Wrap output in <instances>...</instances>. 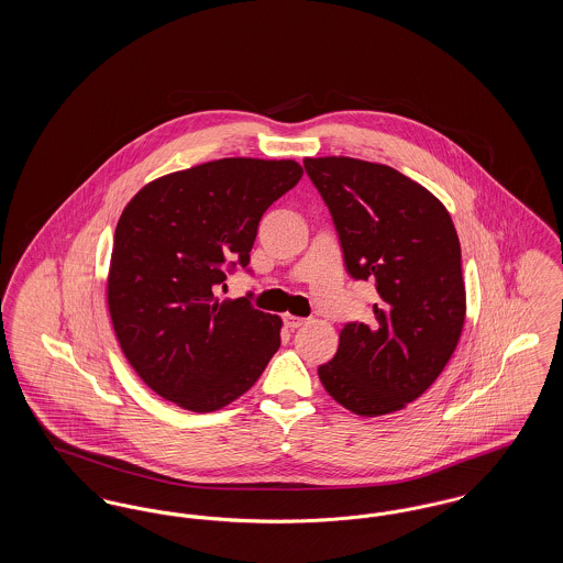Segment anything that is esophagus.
I'll list each match as a JSON object with an SVG mask.
<instances>
[{"mask_svg": "<svg viewBox=\"0 0 563 563\" xmlns=\"http://www.w3.org/2000/svg\"><path fill=\"white\" fill-rule=\"evenodd\" d=\"M285 324H287L289 329H299V327H303V324H306V319H301V317H294V314H285Z\"/></svg>", "mask_w": 563, "mask_h": 563, "instance_id": "obj_1", "label": "esophagus"}]
</instances>
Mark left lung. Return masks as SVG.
<instances>
[{
  "mask_svg": "<svg viewBox=\"0 0 563 563\" xmlns=\"http://www.w3.org/2000/svg\"><path fill=\"white\" fill-rule=\"evenodd\" d=\"M303 168L333 217L344 264L375 280V321L349 322L319 367L324 390L356 416L399 411L452 358L466 317L460 241L443 202L399 170L346 156Z\"/></svg>",
  "mask_w": 563,
  "mask_h": 563,
  "instance_id": "left-lung-1",
  "label": "left lung"
}]
</instances>
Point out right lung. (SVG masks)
Wrapping results in <instances>:
<instances>
[{
	"label": "right lung",
	"instance_id": "obj_1",
	"mask_svg": "<svg viewBox=\"0 0 563 563\" xmlns=\"http://www.w3.org/2000/svg\"><path fill=\"white\" fill-rule=\"evenodd\" d=\"M301 175L295 161L205 162L154 179L120 214L109 317L126 361L162 399L207 413L266 369L283 321L214 291L225 269L249 266L262 214Z\"/></svg>",
	"mask_w": 563,
	"mask_h": 563
}]
</instances>
